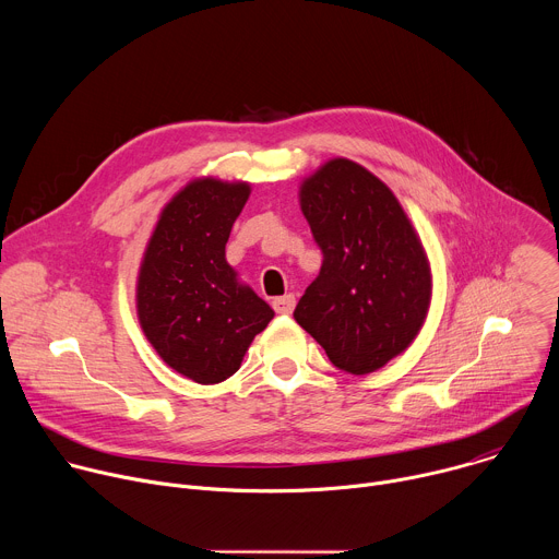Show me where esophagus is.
Here are the masks:
<instances>
[{
  "mask_svg": "<svg viewBox=\"0 0 559 559\" xmlns=\"http://www.w3.org/2000/svg\"><path fill=\"white\" fill-rule=\"evenodd\" d=\"M294 305H296V296L294 294H285V296H278V298L272 300V307H274L276 313H292Z\"/></svg>",
  "mask_w": 559,
  "mask_h": 559,
  "instance_id": "34e87169",
  "label": "esophagus"
}]
</instances>
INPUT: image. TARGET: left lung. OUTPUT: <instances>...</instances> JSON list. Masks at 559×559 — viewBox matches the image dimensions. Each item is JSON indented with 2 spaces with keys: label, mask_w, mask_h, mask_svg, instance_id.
I'll return each instance as SVG.
<instances>
[{
  "label": "left lung",
  "mask_w": 559,
  "mask_h": 559,
  "mask_svg": "<svg viewBox=\"0 0 559 559\" xmlns=\"http://www.w3.org/2000/svg\"><path fill=\"white\" fill-rule=\"evenodd\" d=\"M300 210L323 265L294 318L334 367L365 376L420 332L431 272L405 210L369 170L332 158L300 188Z\"/></svg>",
  "instance_id": "8db88e82"
}]
</instances>
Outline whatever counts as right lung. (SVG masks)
<instances>
[{
	"label": "right lung",
	"mask_w": 559,
	"mask_h": 559,
	"mask_svg": "<svg viewBox=\"0 0 559 559\" xmlns=\"http://www.w3.org/2000/svg\"><path fill=\"white\" fill-rule=\"evenodd\" d=\"M248 197V183L192 181L164 207L141 263L143 334L175 371L201 384L241 367L250 343L274 318L225 261L231 225Z\"/></svg>",
	"instance_id": "add662e5"
}]
</instances>
